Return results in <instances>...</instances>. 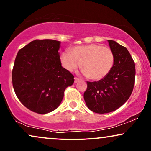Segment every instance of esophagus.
Returning <instances> with one entry per match:
<instances>
[{
	"instance_id": "obj_1",
	"label": "esophagus",
	"mask_w": 151,
	"mask_h": 151,
	"mask_svg": "<svg viewBox=\"0 0 151 151\" xmlns=\"http://www.w3.org/2000/svg\"><path fill=\"white\" fill-rule=\"evenodd\" d=\"M74 80H75V83H77L78 82L80 81V79H79V78H76V77L74 78Z\"/></svg>"
}]
</instances>
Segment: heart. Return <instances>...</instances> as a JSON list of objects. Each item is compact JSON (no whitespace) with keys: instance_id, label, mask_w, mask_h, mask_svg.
<instances>
[{"instance_id":"b5f03b06","label":"heart","mask_w":151,"mask_h":151,"mask_svg":"<svg viewBox=\"0 0 151 151\" xmlns=\"http://www.w3.org/2000/svg\"><path fill=\"white\" fill-rule=\"evenodd\" d=\"M60 62L68 71H73L81 65L83 73L88 79L100 80L106 77L114 64V55L109 47L90 44L73 47L62 53Z\"/></svg>"}]
</instances>
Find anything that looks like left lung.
I'll return each instance as SVG.
<instances>
[{
  "label": "left lung",
  "mask_w": 151,
  "mask_h": 151,
  "mask_svg": "<svg viewBox=\"0 0 151 151\" xmlns=\"http://www.w3.org/2000/svg\"><path fill=\"white\" fill-rule=\"evenodd\" d=\"M114 55V64L108 75L98 82H87L84 93L86 106L97 113H107L119 108L133 92L135 66L126 47L108 40Z\"/></svg>",
  "instance_id": "obj_1"
}]
</instances>
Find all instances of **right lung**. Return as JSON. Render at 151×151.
I'll use <instances>...</instances> for the list:
<instances>
[{
    "mask_svg": "<svg viewBox=\"0 0 151 151\" xmlns=\"http://www.w3.org/2000/svg\"><path fill=\"white\" fill-rule=\"evenodd\" d=\"M60 42L33 40L20 49L12 71V84L20 102L33 112L46 114L56 109L74 76L61 65Z\"/></svg>",
    "mask_w": 151,
    "mask_h": 151,
    "instance_id": "add662e5",
    "label": "right lung"
}]
</instances>
